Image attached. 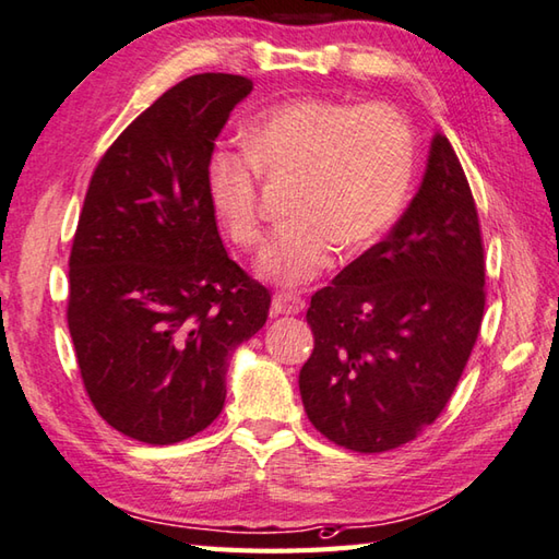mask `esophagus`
<instances>
[{
	"label": "esophagus",
	"mask_w": 559,
	"mask_h": 559,
	"mask_svg": "<svg viewBox=\"0 0 559 559\" xmlns=\"http://www.w3.org/2000/svg\"><path fill=\"white\" fill-rule=\"evenodd\" d=\"M304 309V299L292 292H277L272 297V313H299Z\"/></svg>",
	"instance_id": "34e87169"
}]
</instances>
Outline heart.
I'll use <instances>...</instances> for the list:
<instances>
[{"label":"heart","instance_id":"b5f03b06","mask_svg":"<svg viewBox=\"0 0 559 559\" xmlns=\"http://www.w3.org/2000/svg\"><path fill=\"white\" fill-rule=\"evenodd\" d=\"M246 155L214 153L206 194L221 228L238 248L260 243L258 173L297 175L289 214L260 252L262 280L299 287L331 265L335 246H372L402 212L414 175V135L386 104L304 97L277 104L248 123Z\"/></svg>","mask_w":559,"mask_h":559}]
</instances>
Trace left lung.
<instances>
[{
    "label": "left lung",
    "instance_id": "8db88e82",
    "mask_svg": "<svg viewBox=\"0 0 559 559\" xmlns=\"http://www.w3.org/2000/svg\"><path fill=\"white\" fill-rule=\"evenodd\" d=\"M481 316L477 206L450 141L433 133L404 216L311 297L299 392L313 428L355 452L414 440L455 392Z\"/></svg>",
    "mask_w": 559,
    "mask_h": 559
}]
</instances>
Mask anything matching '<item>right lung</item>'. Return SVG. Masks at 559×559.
I'll return each mask as SVG.
<instances>
[{
    "label": "right lung",
    "instance_id": "1",
    "mask_svg": "<svg viewBox=\"0 0 559 559\" xmlns=\"http://www.w3.org/2000/svg\"><path fill=\"white\" fill-rule=\"evenodd\" d=\"M252 82L204 72L155 99L104 153L70 252L68 325L94 408L148 445L197 436L226 402L228 357L270 292L221 243L214 141Z\"/></svg>",
    "mask_w": 559,
    "mask_h": 559
}]
</instances>
